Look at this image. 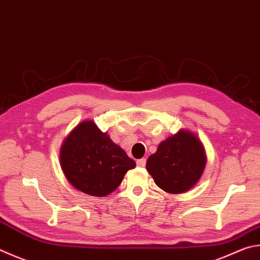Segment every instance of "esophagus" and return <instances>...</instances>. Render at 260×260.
I'll return each instance as SVG.
<instances>
[{"instance_id": "34e87169", "label": "esophagus", "mask_w": 260, "mask_h": 260, "mask_svg": "<svg viewBox=\"0 0 260 260\" xmlns=\"http://www.w3.org/2000/svg\"><path fill=\"white\" fill-rule=\"evenodd\" d=\"M145 164H146V160H145L144 158H142V159H139L138 161H136V165H138L139 167H144V166H145Z\"/></svg>"}]
</instances>
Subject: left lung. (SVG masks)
Wrapping results in <instances>:
<instances>
[{"label": "left lung", "instance_id": "obj_1", "mask_svg": "<svg viewBox=\"0 0 260 260\" xmlns=\"http://www.w3.org/2000/svg\"><path fill=\"white\" fill-rule=\"evenodd\" d=\"M206 166L204 146L194 134L179 131L159 144L150 155L146 169L154 183L168 193L190 190L199 181Z\"/></svg>", "mask_w": 260, "mask_h": 260}]
</instances>
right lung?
<instances>
[{
    "label": "right lung",
    "mask_w": 260,
    "mask_h": 260,
    "mask_svg": "<svg viewBox=\"0 0 260 260\" xmlns=\"http://www.w3.org/2000/svg\"><path fill=\"white\" fill-rule=\"evenodd\" d=\"M61 168L69 183L93 197H106L119 186L136 164L92 120L83 121L64 140Z\"/></svg>",
    "instance_id": "right-lung-1"
}]
</instances>
